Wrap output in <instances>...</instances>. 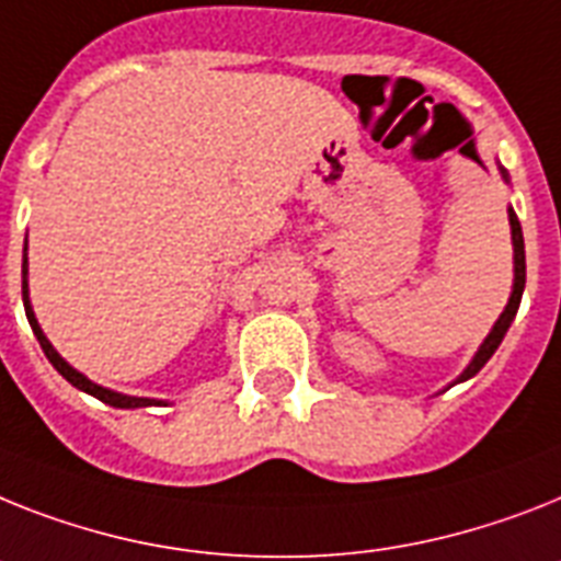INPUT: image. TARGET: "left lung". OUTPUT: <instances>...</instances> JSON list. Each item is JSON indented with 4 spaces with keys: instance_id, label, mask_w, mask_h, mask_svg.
Returning a JSON list of instances; mask_svg holds the SVG:
<instances>
[{
    "instance_id": "left-lung-1",
    "label": "left lung",
    "mask_w": 561,
    "mask_h": 561,
    "mask_svg": "<svg viewBox=\"0 0 561 561\" xmlns=\"http://www.w3.org/2000/svg\"><path fill=\"white\" fill-rule=\"evenodd\" d=\"M502 178L507 180V171L502 169ZM507 217H511V238H513V291H511V300H507V307L504 312L499 314V321L493 323V330L490 335L484 337V344L479 346V353L473 355V360L467 364V369L458 375V381H467V378H473L484 364L490 360V355L496 353L499 344H502V337L507 335L511 330L513 318L519 312V304H522V291H525V238H522V224L519 217L513 208H507Z\"/></svg>"
}]
</instances>
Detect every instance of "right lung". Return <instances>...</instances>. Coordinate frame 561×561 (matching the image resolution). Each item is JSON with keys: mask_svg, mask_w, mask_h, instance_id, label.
<instances>
[{"mask_svg": "<svg viewBox=\"0 0 561 561\" xmlns=\"http://www.w3.org/2000/svg\"><path fill=\"white\" fill-rule=\"evenodd\" d=\"M22 252H27V240H25V249ZM22 300H25V314H27V323H31V330H34L36 341H39L42 353H45V358L54 364V369H57L59 375H62L65 381L73 383L77 390L88 392V396L100 398L103 404L108 407H119V410H134V407H154V404H163V401H157V398H137V396H123V392H114L108 390V387H100V383L88 381L85 375L80 373V369H73L68 360L62 358V355L50 346V341L45 337V332H42L39 321H36L34 314V307H31V298H27V254H22Z\"/></svg>", "mask_w": 561, "mask_h": 561, "instance_id": "1", "label": "right lung"}]
</instances>
